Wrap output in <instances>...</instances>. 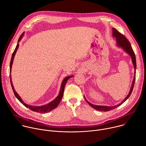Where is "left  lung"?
Instances as JSON below:
<instances>
[{"instance_id": "1", "label": "left lung", "mask_w": 146, "mask_h": 146, "mask_svg": "<svg viewBox=\"0 0 146 146\" xmlns=\"http://www.w3.org/2000/svg\"><path fill=\"white\" fill-rule=\"evenodd\" d=\"M113 36L114 37H115L116 41H117V46L119 47H122V48L127 53H128L131 56V59H132V61L133 65L134 66V68L135 69H136V56H135V52L131 47V45L129 43V41H128V40L126 38V37L124 35H123L122 34H121L120 32H119L117 29H115V28H113ZM135 74H136V72H135V76H134V78L132 82V87L131 88L130 91L129 92V94L127 95V96L120 103H119L118 105H117L114 106H98V105H93V104H91L90 102H89L85 98L84 96V99H86V102L89 104V105L92 107L94 109H96V110L98 111H110L111 110H113L117 107H118L119 106L121 105L122 104L127 100V99H128V98L130 96V95L132 94V92L133 91V88L134 87V84H135Z\"/></svg>"}]
</instances>
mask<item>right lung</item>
Segmentation results:
<instances>
[{
	"label": "right lung",
	"mask_w": 146,
	"mask_h": 146,
	"mask_svg": "<svg viewBox=\"0 0 146 146\" xmlns=\"http://www.w3.org/2000/svg\"><path fill=\"white\" fill-rule=\"evenodd\" d=\"M24 35V32L22 33V35L20 36L18 41V43L17 44V46L15 47V49L14 50V51L13 52V54H12V56H11V61H10V72L11 73V67H12V65L13 63V60H14V58L15 56V54L18 50V48L19 47V41L21 40V38H23V36ZM10 83H11V86L13 89V91L14 92V94L15 96V97L19 100V101L23 105L29 108L30 110H31L32 111H35V112H37V113H47V112H49L52 110H54V109H55L59 105V102H60L62 97H63V94H64V89H65V87L66 86V82L68 80L69 78H70V77H72L73 76H68V77H66L63 81L62 82V84H61V87H60V90L59 93V95H58V96L54 99L53 100L52 102H50L49 103L47 104L46 105H43V106H31V105H28L27 104H26L25 102H23V100H22V99L21 98V97L19 96V95L16 92V91H15L13 85V83H12V81H11V76L10 74Z\"/></svg>",
	"instance_id": "obj_1"
}]
</instances>
